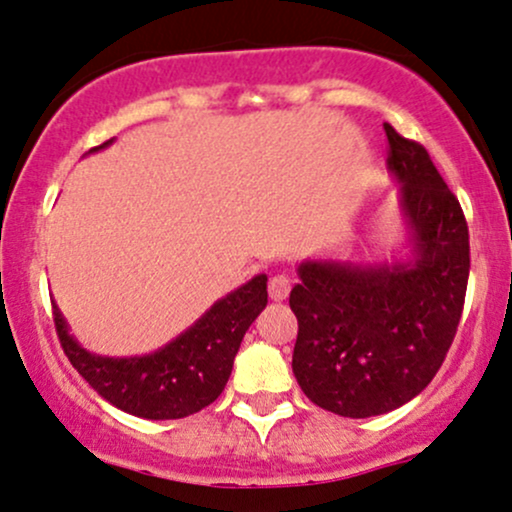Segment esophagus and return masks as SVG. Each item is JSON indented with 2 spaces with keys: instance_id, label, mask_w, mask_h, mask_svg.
<instances>
[{
  "instance_id": "1",
  "label": "esophagus",
  "mask_w": 512,
  "mask_h": 512,
  "mask_svg": "<svg viewBox=\"0 0 512 512\" xmlns=\"http://www.w3.org/2000/svg\"><path fill=\"white\" fill-rule=\"evenodd\" d=\"M290 290H292V282L287 275H273L268 282V294L273 302H282V299H287Z\"/></svg>"
}]
</instances>
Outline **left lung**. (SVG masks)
I'll return each instance as SVG.
<instances>
[{
    "label": "left lung",
    "instance_id": "left-lung-1",
    "mask_svg": "<svg viewBox=\"0 0 512 512\" xmlns=\"http://www.w3.org/2000/svg\"><path fill=\"white\" fill-rule=\"evenodd\" d=\"M383 129L410 256L304 261L290 294L299 321L294 378L314 405L352 419L398 410L429 386L453 345L470 278L458 198L424 146Z\"/></svg>",
    "mask_w": 512,
    "mask_h": 512
}]
</instances>
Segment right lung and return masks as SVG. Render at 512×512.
<instances>
[{
    "instance_id": "right-lung-1",
    "label": "right lung",
    "mask_w": 512,
    "mask_h": 512,
    "mask_svg": "<svg viewBox=\"0 0 512 512\" xmlns=\"http://www.w3.org/2000/svg\"><path fill=\"white\" fill-rule=\"evenodd\" d=\"M112 143L105 141L107 148ZM90 150V153H93ZM266 275L215 302L191 328L143 357H102L78 345L52 302L54 328L74 369L117 410L143 419H182L218 400L232 374L244 333L266 309Z\"/></svg>"
}]
</instances>
